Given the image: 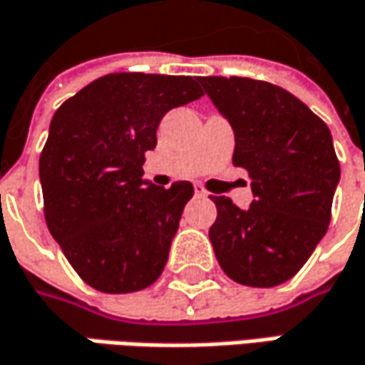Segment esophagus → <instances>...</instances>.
I'll return each mask as SVG.
<instances>
[{"label": "esophagus", "mask_w": 365, "mask_h": 365, "mask_svg": "<svg viewBox=\"0 0 365 365\" xmlns=\"http://www.w3.org/2000/svg\"><path fill=\"white\" fill-rule=\"evenodd\" d=\"M194 192H196V196H200V198H206V196H208V192L204 190L200 183H196V185H194Z\"/></svg>", "instance_id": "esophagus-1"}]
</instances>
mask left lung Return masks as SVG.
I'll use <instances>...</instances> for the list:
<instances>
[{"mask_svg": "<svg viewBox=\"0 0 365 365\" xmlns=\"http://www.w3.org/2000/svg\"><path fill=\"white\" fill-rule=\"evenodd\" d=\"M235 134L233 165L252 180L247 210L210 196L208 237L229 279L274 287L306 264L331 223L341 180L329 125L281 86L252 78H198Z\"/></svg>", "mask_w": 365, "mask_h": 365, "instance_id": "8db88e82", "label": "left lung"}]
</instances>
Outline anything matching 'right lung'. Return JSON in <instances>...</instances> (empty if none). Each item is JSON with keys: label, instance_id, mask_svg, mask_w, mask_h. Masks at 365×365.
Returning a JSON list of instances; mask_svg holds the SVG:
<instances>
[{"label": "right lung", "instance_id": "1", "mask_svg": "<svg viewBox=\"0 0 365 365\" xmlns=\"http://www.w3.org/2000/svg\"><path fill=\"white\" fill-rule=\"evenodd\" d=\"M198 78L121 72L84 86L55 111L41 153L45 221L84 283L132 293L161 277L190 182H146L144 153L163 115L202 97Z\"/></svg>", "mask_w": 365, "mask_h": 365}]
</instances>
